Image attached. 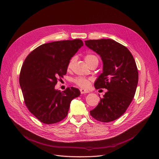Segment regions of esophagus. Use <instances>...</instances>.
<instances>
[{
	"mask_svg": "<svg viewBox=\"0 0 159 159\" xmlns=\"http://www.w3.org/2000/svg\"><path fill=\"white\" fill-rule=\"evenodd\" d=\"M80 93H81L82 94V93H89V92L88 90H87V89H83V88L80 89Z\"/></svg>",
	"mask_w": 159,
	"mask_h": 159,
	"instance_id": "1",
	"label": "esophagus"
}]
</instances>
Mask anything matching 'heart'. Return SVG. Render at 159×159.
Here are the masks:
<instances>
[{
  "label": "heart",
  "mask_w": 159,
  "mask_h": 159,
  "mask_svg": "<svg viewBox=\"0 0 159 159\" xmlns=\"http://www.w3.org/2000/svg\"><path fill=\"white\" fill-rule=\"evenodd\" d=\"M84 60L86 61V62L87 63V64L92 62V61H93V60H98L97 57L95 56V55H93V54H87V55H86L85 57H84ZM74 61H75V58H72L70 60V62H69L68 66H67V67L69 69L71 68V67L72 66ZM73 81H74L75 84H77L78 86H79L80 87H82V88H86L89 86V80L84 78V77H77V78L75 79Z\"/></svg>",
  "instance_id": "heart-1"
}]
</instances>
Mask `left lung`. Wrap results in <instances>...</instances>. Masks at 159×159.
Wrapping results in <instances>:
<instances>
[{
  "mask_svg": "<svg viewBox=\"0 0 159 159\" xmlns=\"http://www.w3.org/2000/svg\"><path fill=\"white\" fill-rule=\"evenodd\" d=\"M85 45L102 61V73L94 86L108 90L90 114L101 122L112 121L125 112L134 98L139 82L136 62L127 48L113 39H89Z\"/></svg>",
  "mask_w": 159,
  "mask_h": 159,
  "instance_id": "obj_1",
  "label": "left lung"
}]
</instances>
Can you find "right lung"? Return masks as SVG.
I'll use <instances>...</instances> for the list:
<instances>
[{
  "instance_id": "1",
  "label": "right lung",
  "mask_w": 159,
  "mask_h": 159,
  "mask_svg": "<svg viewBox=\"0 0 159 159\" xmlns=\"http://www.w3.org/2000/svg\"><path fill=\"white\" fill-rule=\"evenodd\" d=\"M82 46L81 39L54 41L39 46L26 58L20 87L26 106L42 123L52 124L64 119L71 101L80 95L77 88L60 92L55 85L66 74L69 62Z\"/></svg>"
}]
</instances>
